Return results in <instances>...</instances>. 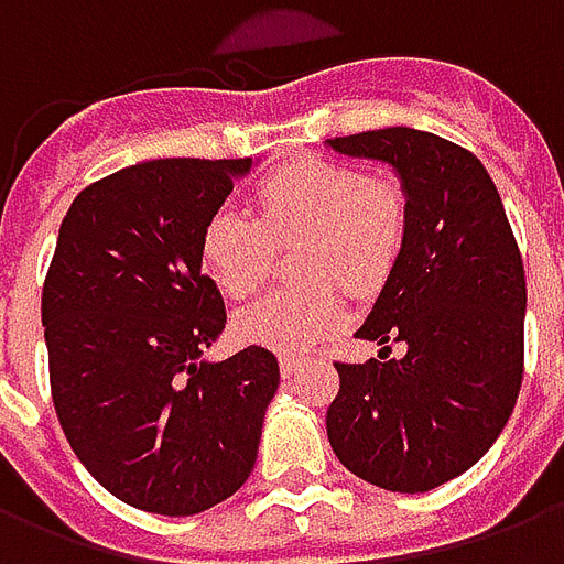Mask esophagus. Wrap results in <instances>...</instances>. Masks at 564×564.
<instances>
[{"label":"esophagus","mask_w":564,"mask_h":564,"mask_svg":"<svg viewBox=\"0 0 564 564\" xmlns=\"http://www.w3.org/2000/svg\"><path fill=\"white\" fill-rule=\"evenodd\" d=\"M302 371V359H295V356H281V375L286 380L295 378Z\"/></svg>","instance_id":"obj_1"}]
</instances>
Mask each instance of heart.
Masks as SVG:
<instances>
[{
  "label": "heart",
  "instance_id": "b5f03b06",
  "mask_svg": "<svg viewBox=\"0 0 564 564\" xmlns=\"http://www.w3.org/2000/svg\"><path fill=\"white\" fill-rule=\"evenodd\" d=\"M259 217L223 205L202 229V265L223 293L241 299L265 281L271 241L305 238L302 278H335L347 290L378 286L395 265L408 226L399 186L354 165L307 160L259 184ZM344 323L332 283L274 290L235 314V335L278 354H307Z\"/></svg>",
  "mask_w": 564,
  "mask_h": 564
}]
</instances>
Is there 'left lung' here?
Instances as JSON below:
<instances>
[{"label":"left lung","instance_id":"8db88e82","mask_svg":"<svg viewBox=\"0 0 564 564\" xmlns=\"http://www.w3.org/2000/svg\"><path fill=\"white\" fill-rule=\"evenodd\" d=\"M390 165L408 226L399 259L356 332L378 359L335 362L341 390L326 414L347 471L390 492H429L484 459L522 383L525 271L484 162L447 139L390 127L326 139ZM405 344L390 360L389 338Z\"/></svg>","mask_w":564,"mask_h":564}]
</instances>
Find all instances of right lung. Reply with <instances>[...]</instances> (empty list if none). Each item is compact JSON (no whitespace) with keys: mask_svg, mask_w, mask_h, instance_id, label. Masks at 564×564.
I'll use <instances>...</instances> for the list:
<instances>
[{"mask_svg":"<svg viewBox=\"0 0 564 564\" xmlns=\"http://www.w3.org/2000/svg\"><path fill=\"white\" fill-rule=\"evenodd\" d=\"M259 160H148L72 202L42 293L59 425L80 465L132 508L193 517L257 465L281 383L265 347L210 362L226 326L202 229Z\"/></svg>","mask_w":564,"mask_h":564,"instance_id":"obj_1","label":"right lung"}]
</instances>
